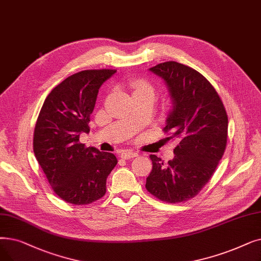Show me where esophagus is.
Masks as SVG:
<instances>
[{
  "label": "esophagus",
  "mask_w": 261,
  "mask_h": 261,
  "mask_svg": "<svg viewBox=\"0 0 261 261\" xmlns=\"http://www.w3.org/2000/svg\"><path fill=\"white\" fill-rule=\"evenodd\" d=\"M134 156H138V153L134 151H122L120 153V158L124 159V160H129V159L134 158Z\"/></svg>",
  "instance_id": "34e87169"
}]
</instances>
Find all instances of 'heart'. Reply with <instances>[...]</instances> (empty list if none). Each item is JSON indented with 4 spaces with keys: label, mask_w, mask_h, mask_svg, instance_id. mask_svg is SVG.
<instances>
[{
    "label": "heart",
    "mask_w": 261,
    "mask_h": 261,
    "mask_svg": "<svg viewBox=\"0 0 261 261\" xmlns=\"http://www.w3.org/2000/svg\"><path fill=\"white\" fill-rule=\"evenodd\" d=\"M133 95H149L154 97L155 88L154 86L146 80H137L132 83Z\"/></svg>",
    "instance_id": "b5f03b06"
}]
</instances>
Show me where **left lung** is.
I'll list each match as a JSON object with an SVG mask.
<instances>
[{
    "instance_id": "obj_1",
    "label": "left lung",
    "mask_w": 261,
    "mask_h": 261,
    "mask_svg": "<svg viewBox=\"0 0 261 261\" xmlns=\"http://www.w3.org/2000/svg\"><path fill=\"white\" fill-rule=\"evenodd\" d=\"M150 71L168 86L174 109L163 131L179 144L167 164L150 154L152 169L145 187L162 201L185 202L199 193L219 165L227 144V113L212 84L193 68L169 61Z\"/></svg>"
}]
</instances>
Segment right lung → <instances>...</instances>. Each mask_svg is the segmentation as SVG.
Listing matches in <instances>:
<instances>
[{"mask_svg":"<svg viewBox=\"0 0 261 261\" xmlns=\"http://www.w3.org/2000/svg\"><path fill=\"white\" fill-rule=\"evenodd\" d=\"M115 69L76 72L55 86L44 100L34 130L33 148L54 193L66 202L89 205L107 192V178L117 164L111 152L80 142L89 132L100 86Z\"/></svg>","mask_w":261,"mask_h":261,"instance_id":"right-lung-1","label":"right lung"}]
</instances>
